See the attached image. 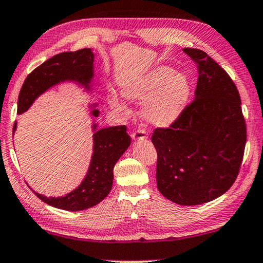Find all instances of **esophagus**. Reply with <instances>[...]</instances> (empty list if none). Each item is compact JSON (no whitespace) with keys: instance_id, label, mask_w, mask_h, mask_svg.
Listing matches in <instances>:
<instances>
[{"instance_id":"esophagus-1","label":"esophagus","mask_w":263,"mask_h":263,"mask_svg":"<svg viewBox=\"0 0 263 263\" xmlns=\"http://www.w3.org/2000/svg\"><path fill=\"white\" fill-rule=\"evenodd\" d=\"M131 137L135 142H139V140L146 139V133H145V131H143V130H137L135 132H132Z\"/></svg>"}]
</instances>
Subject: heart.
Segmentation results:
<instances>
[{"mask_svg": "<svg viewBox=\"0 0 263 263\" xmlns=\"http://www.w3.org/2000/svg\"><path fill=\"white\" fill-rule=\"evenodd\" d=\"M128 100L144 103L143 117L150 126L165 128L175 124L185 111L191 98V84L185 74L160 65L126 80L121 86ZM115 111L125 112L127 103L118 93H108Z\"/></svg>", "mask_w": 263, "mask_h": 263, "instance_id": "b5f03b06", "label": "heart"}]
</instances>
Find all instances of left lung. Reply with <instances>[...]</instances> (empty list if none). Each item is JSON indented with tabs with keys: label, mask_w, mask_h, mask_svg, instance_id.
I'll return each instance as SVG.
<instances>
[{
	"label": "left lung",
	"mask_w": 263,
	"mask_h": 263,
	"mask_svg": "<svg viewBox=\"0 0 263 263\" xmlns=\"http://www.w3.org/2000/svg\"><path fill=\"white\" fill-rule=\"evenodd\" d=\"M197 65L195 99L169 128L152 136L157 186L181 205L216 199L237 177L246 146V123L236 86L206 53L184 48Z\"/></svg>",
	"instance_id": "obj_1"
}]
</instances>
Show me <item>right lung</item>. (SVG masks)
<instances>
[{"instance_id":"right-lung-1","label":"right lung","mask_w":263,"mask_h":263,"mask_svg":"<svg viewBox=\"0 0 263 263\" xmlns=\"http://www.w3.org/2000/svg\"><path fill=\"white\" fill-rule=\"evenodd\" d=\"M94 53L91 48L60 53L31 72L22 85L17 100V115L28 111L34 101L48 89L61 84H74L86 94L93 93ZM99 104H88L92 119V156L84 179L76 189L59 197L35 193L41 201L58 209L79 211L89 209L109 194L113 184V167L131 144L126 126L99 128L96 121L100 115ZM15 121L13 133L16 131Z\"/></svg>"}]
</instances>
